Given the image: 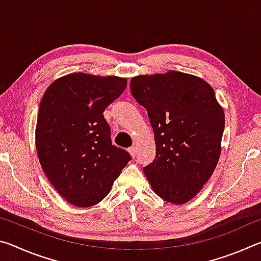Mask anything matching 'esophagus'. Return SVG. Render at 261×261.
Returning a JSON list of instances; mask_svg holds the SVG:
<instances>
[{"instance_id": "esophagus-1", "label": "esophagus", "mask_w": 261, "mask_h": 261, "mask_svg": "<svg viewBox=\"0 0 261 261\" xmlns=\"http://www.w3.org/2000/svg\"><path fill=\"white\" fill-rule=\"evenodd\" d=\"M129 153L131 154V156H135L136 155V147L132 146L129 148Z\"/></svg>"}]
</instances>
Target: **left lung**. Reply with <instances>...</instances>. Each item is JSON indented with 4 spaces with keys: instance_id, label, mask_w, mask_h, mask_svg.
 Segmentation results:
<instances>
[{
    "instance_id": "left-lung-1",
    "label": "left lung",
    "mask_w": 261,
    "mask_h": 261,
    "mask_svg": "<svg viewBox=\"0 0 261 261\" xmlns=\"http://www.w3.org/2000/svg\"><path fill=\"white\" fill-rule=\"evenodd\" d=\"M131 93L147 110L156 155L144 174L159 197L182 205L210 179L221 154L224 113L213 88L192 74L137 76Z\"/></svg>"
}]
</instances>
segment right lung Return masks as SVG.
Returning a JSON list of instances; mask_svg holds the SVG:
<instances>
[{
    "label": "right lung",
    "mask_w": 261,
    "mask_h": 261,
    "mask_svg": "<svg viewBox=\"0 0 261 261\" xmlns=\"http://www.w3.org/2000/svg\"><path fill=\"white\" fill-rule=\"evenodd\" d=\"M126 87V79L82 72L53 82L39 107L35 147L53 187L70 204L96 205L131 160L110 139L103 112Z\"/></svg>",
    "instance_id": "1"
}]
</instances>
